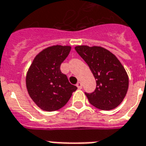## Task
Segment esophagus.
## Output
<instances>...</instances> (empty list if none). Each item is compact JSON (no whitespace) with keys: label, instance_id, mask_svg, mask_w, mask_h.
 I'll list each match as a JSON object with an SVG mask.
<instances>
[{"label":"esophagus","instance_id":"esophagus-1","mask_svg":"<svg viewBox=\"0 0 146 146\" xmlns=\"http://www.w3.org/2000/svg\"><path fill=\"white\" fill-rule=\"evenodd\" d=\"M76 86H77L78 89H82V84L81 82H78L77 84H76Z\"/></svg>","mask_w":146,"mask_h":146}]
</instances>
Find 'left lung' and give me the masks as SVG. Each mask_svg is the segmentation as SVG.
I'll return each instance as SVG.
<instances>
[{"label":"left lung","mask_w":146,"mask_h":146,"mask_svg":"<svg viewBox=\"0 0 146 146\" xmlns=\"http://www.w3.org/2000/svg\"><path fill=\"white\" fill-rule=\"evenodd\" d=\"M89 66L97 87L91 94L85 93L90 103L101 110H111L124 99L129 86L127 71L111 52L101 46L78 45L75 48Z\"/></svg>","instance_id":"obj_1"}]
</instances>
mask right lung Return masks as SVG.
<instances>
[{
	"label": "right lung",
	"instance_id": "1",
	"mask_svg": "<svg viewBox=\"0 0 146 146\" xmlns=\"http://www.w3.org/2000/svg\"><path fill=\"white\" fill-rule=\"evenodd\" d=\"M71 46L53 45L43 49L29 68L26 85L33 101L44 111H56L68 103L77 87L60 71Z\"/></svg>",
	"mask_w": 146,
	"mask_h": 146
}]
</instances>
